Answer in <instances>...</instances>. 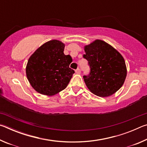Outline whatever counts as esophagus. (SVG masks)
<instances>
[{
  "label": "esophagus",
  "instance_id": "1",
  "mask_svg": "<svg viewBox=\"0 0 147 147\" xmlns=\"http://www.w3.org/2000/svg\"><path fill=\"white\" fill-rule=\"evenodd\" d=\"M75 73L76 74H80V71L79 69H76V70H75Z\"/></svg>",
  "mask_w": 147,
  "mask_h": 147
}]
</instances>
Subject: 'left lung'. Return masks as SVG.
<instances>
[{"label":"left lung","instance_id":"1","mask_svg":"<svg viewBox=\"0 0 147 147\" xmlns=\"http://www.w3.org/2000/svg\"><path fill=\"white\" fill-rule=\"evenodd\" d=\"M83 57L88 61L90 73L83 78L92 93L107 97L116 93L125 80L127 70L123 56L106 42L96 39L84 47Z\"/></svg>","mask_w":147,"mask_h":147}]
</instances>
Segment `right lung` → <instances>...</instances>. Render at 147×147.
Segmentation results:
<instances>
[{
	"label": "right lung",
	"instance_id": "add662e5",
	"mask_svg": "<svg viewBox=\"0 0 147 147\" xmlns=\"http://www.w3.org/2000/svg\"><path fill=\"white\" fill-rule=\"evenodd\" d=\"M64 49V43L54 39L42 45L29 58L26 76L39 93L53 96L69 84L74 71L69 67L73 59L65 55Z\"/></svg>",
	"mask_w": 147,
	"mask_h": 147
}]
</instances>
